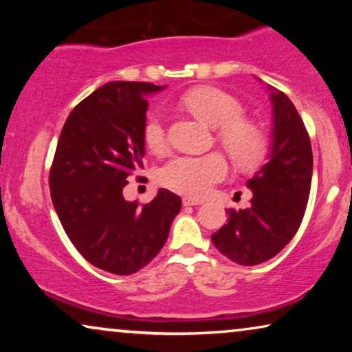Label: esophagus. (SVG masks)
I'll list each match as a JSON object with an SVG mask.
<instances>
[{
  "mask_svg": "<svg viewBox=\"0 0 352 352\" xmlns=\"http://www.w3.org/2000/svg\"><path fill=\"white\" fill-rule=\"evenodd\" d=\"M182 205H184V206L201 205V200H195V199H189V197H184V199H182Z\"/></svg>",
  "mask_w": 352,
  "mask_h": 352,
  "instance_id": "esophagus-1",
  "label": "esophagus"
}]
</instances>
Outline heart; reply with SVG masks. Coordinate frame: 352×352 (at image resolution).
I'll return each mask as SVG.
<instances>
[{"label": "heart", "mask_w": 352, "mask_h": 352, "mask_svg": "<svg viewBox=\"0 0 352 352\" xmlns=\"http://www.w3.org/2000/svg\"><path fill=\"white\" fill-rule=\"evenodd\" d=\"M182 102L192 113L210 126L218 128V139L235 163L247 166L256 162L264 147L263 134L256 124L243 120V107L234 96L218 88H197L184 94ZM144 139L152 151H162L166 144L165 115L153 110L144 123ZM228 175V165L219 153L176 155L160 168L162 184L190 197H204L216 182Z\"/></svg>", "instance_id": "b5f03b06"}]
</instances>
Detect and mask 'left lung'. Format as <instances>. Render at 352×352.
Returning <instances> with one entry per match:
<instances>
[{
	"mask_svg": "<svg viewBox=\"0 0 352 352\" xmlns=\"http://www.w3.org/2000/svg\"><path fill=\"white\" fill-rule=\"evenodd\" d=\"M267 91L272 104V138L266 162L247 181L253 192L252 205L245 210H226L228 224L211 235L214 247L242 266L267 261L290 243L305 216L311 190L312 148L305 123L282 91L272 86Z\"/></svg>",
	"mask_w": 352,
	"mask_h": 352,
	"instance_id": "obj_1",
	"label": "left lung"
}]
</instances>
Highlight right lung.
I'll use <instances>...</instances> for the list:
<instances>
[{
  "label": "right lung",
  "instance_id": "right-lung-1",
  "mask_svg": "<svg viewBox=\"0 0 352 352\" xmlns=\"http://www.w3.org/2000/svg\"><path fill=\"white\" fill-rule=\"evenodd\" d=\"M165 86L110 81L72 110L50 173L62 228L86 261L129 276L165 245L181 197L166 189L139 206L123 197L128 176L142 168L148 96Z\"/></svg>",
  "mask_w": 352,
  "mask_h": 352
}]
</instances>
